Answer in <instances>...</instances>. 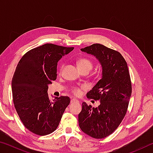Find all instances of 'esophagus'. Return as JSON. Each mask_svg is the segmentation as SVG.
Instances as JSON below:
<instances>
[{
  "instance_id": "34e87169",
  "label": "esophagus",
  "mask_w": 153,
  "mask_h": 153,
  "mask_svg": "<svg viewBox=\"0 0 153 153\" xmlns=\"http://www.w3.org/2000/svg\"><path fill=\"white\" fill-rule=\"evenodd\" d=\"M79 102V101L77 100H76V98H72V99L71 100V103H74V102Z\"/></svg>"
}]
</instances>
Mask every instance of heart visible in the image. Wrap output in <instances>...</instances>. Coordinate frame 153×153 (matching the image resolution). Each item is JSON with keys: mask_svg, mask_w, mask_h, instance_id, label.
Segmentation results:
<instances>
[{"mask_svg": "<svg viewBox=\"0 0 153 153\" xmlns=\"http://www.w3.org/2000/svg\"><path fill=\"white\" fill-rule=\"evenodd\" d=\"M77 67L79 70L86 69V70L90 71L93 67V63L89 59L82 58L77 61ZM84 89H86V87L84 86L81 87H74L71 89V92L76 96H79L82 94V90Z\"/></svg>", "mask_w": 153, "mask_h": 153, "instance_id": "heart-1", "label": "heart"}]
</instances>
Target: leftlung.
Segmentation results:
<instances>
[{
  "instance_id": "8db88e82",
  "label": "left lung",
  "mask_w": 153,
  "mask_h": 153,
  "mask_svg": "<svg viewBox=\"0 0 153 153\" xmlns=\"http://www.w3.org/2000/svg\"><path fill=\"white\" fill-rule=\"evenodd\" d=\"M81 51L94 55L102 66V78L87 93V98L100 100L98 107L82 102L78 115L80 129L97 139L105 138L120 126L128 110L131 83L127 63L118 51L100 44Z\"/></svg>"
}]
</instances>
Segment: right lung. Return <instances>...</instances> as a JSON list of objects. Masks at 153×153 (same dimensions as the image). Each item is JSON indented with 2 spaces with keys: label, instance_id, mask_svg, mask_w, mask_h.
Returning <instances> with one entry per match:
<instances>
[{
  "label": "right lung",
  "instance_id": "1",
  "mask_svg": "<svg viewBox=\"0 0 153 153\" xmlns=\"http://www.w3.org/2000/svg\"><path fill=\"white\" fill-rule=\"evenodd\" d=\"M74 48L45 44L27 52L17 64L11 82L13 103L23 124L33 134L53 132L70 103L63 96L51 101L47 90L56 79L58 61Z\"/></svg>",
  "mask_w": 153,
  "mask_h": 153
}]
</instances>
